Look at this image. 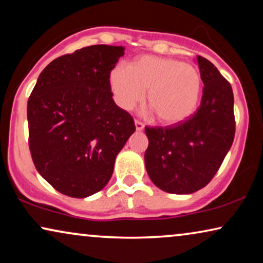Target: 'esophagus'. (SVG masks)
<instances>
[{
	"instance_id": "34e87169",
	"label": "esophagus",
	"mask_w": 263,
	"mask_h": 263,
	"mask_svg": "<svg viewBox=\"0 0 263 263\" xmlns=\"http://www.w3.org/2000/svg\"><path fill=\"white\" fill-rule=\"evenodd\" d=\"M143 127H145V125H143V123H141V122H140V121H135V128H136V130L141 132L142 129H143Z\"/></svg>"
}]
</instances>
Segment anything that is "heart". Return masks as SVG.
Returning a JSON list of instances; mask_svg holds the SVG:
<instances>
[{"label": "heart", "mask_w": 263, "mask_h": 263, "mask_svg": "<svg viewBox=\"0 0 263 263\" xmlns=\"http://www.w3.org/2000/svg\"><path fill=\"white\" fill-rule=\"evenodd\" d=\"M110 88L121 109L130 110L145 97L161 123L188 120L199 106L203 81L195 67L178 60L140 56L130 67L117 64L110 71Z\"/></svg>", "instance_id": "heart-1"}]
</instances>
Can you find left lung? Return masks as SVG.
Masks as SVG:
<instances>
[{
    "label": "left lung",
    "instance_id": "1",
    "mask_svg": "<svg viewBox=\"0 0 263 263\" xmlns=\"http://www.w3.org/2000/svg\"><path fill=\"white\" fill-rule=\"evenodd\" d=\"M196 62L203 81L196 112L178 124L145 128L147 174L158 188L178 195L211 182L235 138L231 85L204 57L197 56Z\"/></svg>",
    "mask_w": 263,
    "mask_h": 263
}]
</instances>
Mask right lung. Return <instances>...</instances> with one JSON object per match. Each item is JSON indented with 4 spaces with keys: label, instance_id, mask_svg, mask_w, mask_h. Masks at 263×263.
Masks as SVG:
<instances>
[{
    "label": "right lung",
    "instance_id": "right-lung-1",
    "mask_svg": "<svg viewBox=\"0 0 263 263\" xmlns=\"http://www.w3.org/2000/svg\"><path fill=\"white\" fill-rule=\"evenodd\" d=\"M124 46L92 45L53 60L27 103L34 166L57 192L84 199L110 181L117 154L135 132L115 104L110 71Z\"/></svg>",
    "mask_w": 263,
    "mask_h": 263
}]
</instances>
